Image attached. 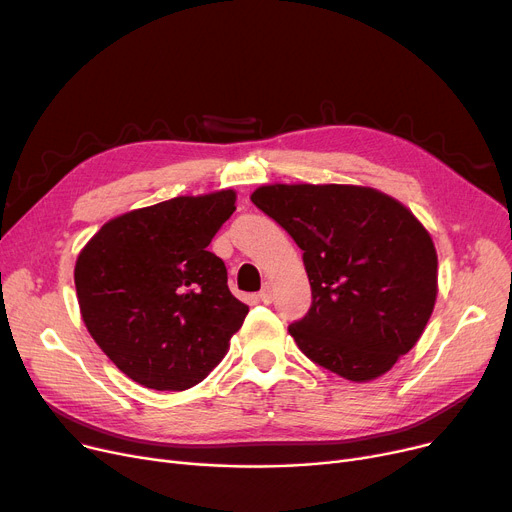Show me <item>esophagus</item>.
Masks as SVG:
<instances>
[{
	"mask_svg": "<svg viewBox=\"0 0 512 512\" xmlns=\"http://www.w3.org/2000/svg\"><path fill=\"white\" fill-rule=\"evenodd\" d=\"M272 297H274L272 284H270V282H265V284H263V288H261V292H259V299H261L263 303H272Z\"/></svg>",
	"mask_w": 512,
	"mask_h": 512,
	"instance_id": "obj_1",
	"label": "esophagus"
}]
</instances>
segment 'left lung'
<instances>
[{
  "label": "left lung",
  "instance_id": "left-lung-1",
  "mask_svg": "<svg viewBox=\"0 0 512 512\" xmlns=\"http://www.w3.org/2000/svg\"><path fill=\"white\" fill-rule=\"evenodd\" d=\"M251 201L303 251L313 303L288 332L317 365L371 382L421 338L438 297L432 234L371 186L263 184Z\"/></svg>",
  "mask_w": 512,
  "mask_h": 512
}]
</instances>
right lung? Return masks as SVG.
<instances>
[{"mask_svg":"<svg viewBox=\"0 0 512 512\" xmlns=\"http://www.w3.org/2000/svg\"><path fill=\"white\" fill-rule=\"evenodd\" d=\"M234 209L232 188L174 197L105 222L78 253L80 317L132 382L180 392L226 357L249 307L207 247Z\"/></svg>","mask_w":512,"mask_h":512,"instance_id":"right-lung-1","label":"right lung"}]
</instances>
